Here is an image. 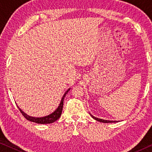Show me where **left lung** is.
<instances>
[{"label": "left lung", "instance_id": "8db88e82", "mask_svg": "<svg viewBox=\"0 0 152 152\" xmlns=\"http://www.w3.org/2000/svg\"><path fill=\"white\" fill-rule=\"evenodd\" d=\"M90 115H91V117H92L93 119H95V120H97V121H98V122H104V123H111V122H118V121H113V120H107L100 119V118H95V116L92 115L91 113H90Z\"/></svg>", "mask_w": 152, "mask_h": 152}]
</instances>
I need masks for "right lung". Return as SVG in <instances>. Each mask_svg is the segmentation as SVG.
Segmentation results:
<instances>
[{
  "mask_svg": "<svg viewBox=\"0 0 152 152\" xmlns=\"http://www.w3.org/2000/svg\"><path fill=\"white\" fill-rule=\"evenodd\" d=\"M70 88H68L67 91H66V93H64L63 97L61 99V102H60L59 105L58 106V107L57 108V109L55 110V111H53V113L49 114L46 116H43V117H41V118H37V117H32V116H30L22 111L21 109L18 107V106H17L18 109L20 110V113L23 114V115L24 116L25 118H26L28 120H30L31 122H35V123H38V124H50V123H53V122H55L56 120H57L59 118H60V116L61 115V112H62V109H63V104H64V99L66 95L67 94V93L70 91Z\"/></svg>",
  "mask_w": 152,
  "mask_h": 152,
  "instance_id": "obj_1",
  "label": "right lung"
}]
</instances>
